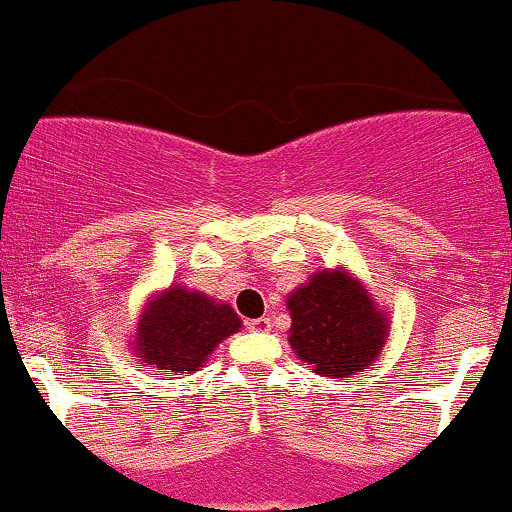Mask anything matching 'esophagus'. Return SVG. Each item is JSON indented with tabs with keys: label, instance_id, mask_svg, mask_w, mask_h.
I'll list each match as a JSON object with an SVG mask.
<instances>
[{
	"label": "esophagus",
	"instance_id": "34e87169",
	"mask_svg": "<svg viewBox=\"0 0 512 512\" xmlns=\"http://www.w3.org/2000/svg\"><path fill=\"white\" fill-rule=\"evenodd\" d=\"M245 326L250 328V331H260V333H267L271 328V321L267 319V316H262V319H252L245 323Z\"/></svg>",
	"mask_w": 512,
	"mask_h": 512
}]
</instances>
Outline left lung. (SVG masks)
Wrapping results in <instances>:
<instances>
[{
	"instance_id": "1",
	"label": "left lung",
	"mask_w": 512,
	"mask_h": 512,
	"mask_svg": "<svg viewBox=\"0 0 512 512\" xmlns=\"http://www.w3.org/2000/svg\"><path fill=\"white\" fill-rule=\"evenodd\" d=\"M290 347L316 375L352 378L385 347L387 314L347 269H321L288 295Z\"/></svg>"
}]
</instances>
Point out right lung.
Wrapping results in <instances>:
<instances>
[{"instance_id": "1", "label": "right lung", "mask_w": 512, "mask_h": 512, "mask_svg": "<svg viewBox=\"0 0 512 512\" xmlns=\"http://www.w3.org/2000/svg\"><path fill=\"white\" fill-rule=\"evenodd\" d=\"M238 328L241 319L231 304L215 302L200 290L172 286L148 297L132 345L141 364L153 366L155 375H181L198 371L219 342Z\"/></svg>"}]
</instances>
